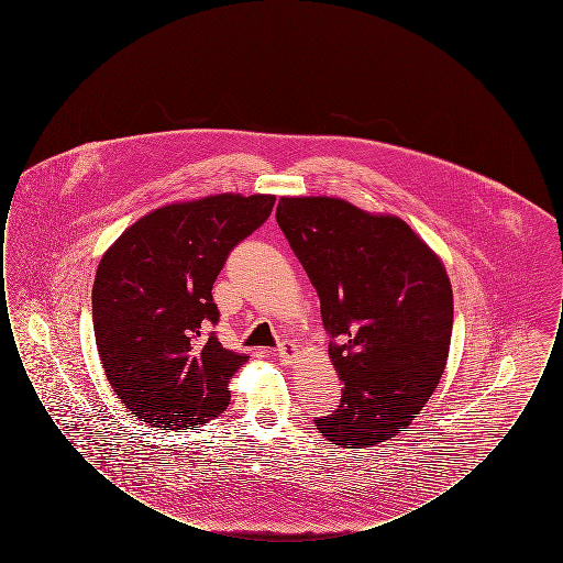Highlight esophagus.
<instances>
[{
  "mask_svg": "<svg viewBox=\"0 0 563 563\" xmlns=\"http://www.w3.org/2000/svg\"><path fill=\"white\" fill-rule=\"evenodd\" d=\"M278 356L283 358V363H294L295 358L299 356V349L297 346H294V344H280V349H278Z\"/></svg>",
  "mask_w": 563,
  "mask_h": 563,
  "instance_id": "esophagus-1",
  "label": "esophagus"
}]
</instances>
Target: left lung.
Returning <instances> with one entry per match:
<instances>
[{"label":"left lung","instance_id":"obj_1","mask_svg":"<svg viewBox=\"0 0 563 563\" xmlns=\"http://www.w3.org/2000/svg\"><path fill=\"white\" fill-rule=\"evenodd\" d=\"M276 221L339 342L329 344V358L344 382L342 402L314 420L317 429L352 450L393 439L422 411L448 365V269L401 217L344 198L283 196Z\"/></svg>","mask_w":563,"mask_h":563}]
</instances>
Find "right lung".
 Returning <instances> with one entry per match:
<instances>
[{"label": "right lung", "instance_id": "obj_1", "mask_svg": "<svg viewBox=\"0 0 563 563\" xmlns=\"http://www.w3.org/2000/svg\"><path fill=\"white\" fill-rule=\"evenodd\" d=\"M272 194H213L143 214L109 246L92 285L97 350L113 393L164 430L198 429L225 411L249 361L223 349L213 283L228 253L257 230Z\"/></svg>", "mask_w": 563, "mask_h": 563}]
</instances>
